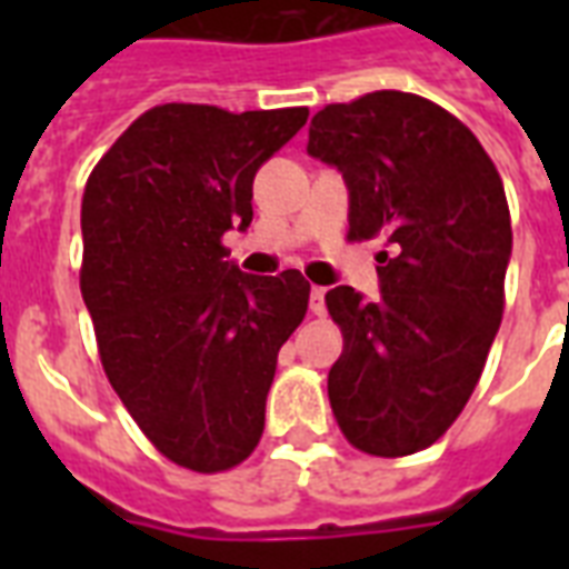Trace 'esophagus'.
Instances as JSON below:
<instances>
[{
	"instance_id": "1",
	"label": "esophagus",
	"mask_w": 569,
	"mask_h": 569,
	"mask_svg": "<svg viewBox=\"0 0 569 569\" xmlns=\"http://www.w3.org/2000/svg\"><path fill=\"white\" fill-rule=\"evenodd\" d=\"M310 310L312 316H325V310H328V307H325V289H321V286H312L310 289Z\"/></svg>"
}]
</instances>
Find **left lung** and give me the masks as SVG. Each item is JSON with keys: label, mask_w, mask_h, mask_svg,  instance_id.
<instances>
[{"label": "left lung", "mask_w": 569, "mask_h": 569, "mask_svg": "<svg viewBox=\"0 0 569 569\" xmlns=\"http://www.w3.org/2000/svg\"><path fill=\"white\" fill-rule=\"evenodd\" d=\"M307 153L342 173L348 236H387L380 295H325L346 348L328 375L351 446L428 449L472 396L505 307L511 214L478 138L431 100L375 91L321 109Z\"/></svg>", "instance_id": "1"}]
</instances>
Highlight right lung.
Masks as SVG:
<instances>
[{
	"label": "right lung",
	"instance_id": "right-lung-1",
	"mask_svg": "<svg viewBox=\"0 0 569 569\" xmlns=\"http://www.w3.org/2000/svg\"><path fill=\"white\" fill-rule=\"evenodd\" d=\"M307 109L168 102L111 144L82 197V298L102 369L164 458L221 472L257 449L277 351L307 316L301 271L244 274L221 236Z\"/></svg>",
	"mask_w": 569,
	"mask_h": 569
}]
</instances>
